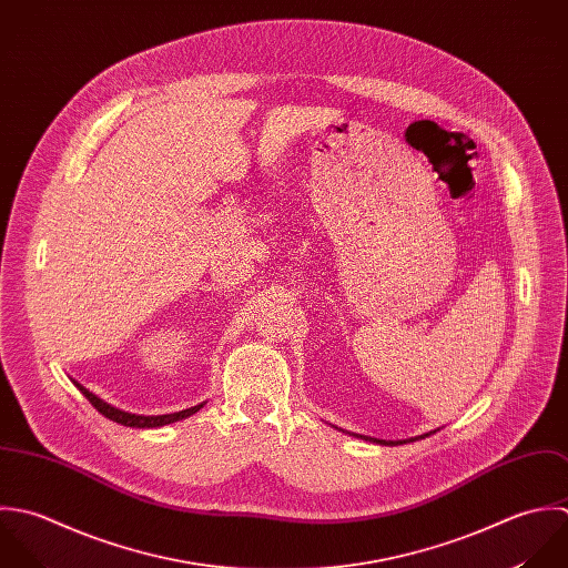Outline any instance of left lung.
Here are the masks:
<instances>
[{
	"label": "left lung",
	"instance_id": "8db88e82",
	"mask_svg": "<svg viewBox=\"0 0 568 568\" xmlns=\"http://www.w3.org/2000/svg\"><path fill=\"white\" fill-rule=\"evenodd\" d=\"M438 429H432V432H425V434H420V436H414V438H405V440H383V438H373V436H364V434H353L355 438H362V440H371V443H377V445H403V443H414V440H418V438H427V436H432V434H436ZM346 434H351V432H346Z\"/></svg>",
	"mask_w": 568,
	"mask_h": 568
}]
</instances>
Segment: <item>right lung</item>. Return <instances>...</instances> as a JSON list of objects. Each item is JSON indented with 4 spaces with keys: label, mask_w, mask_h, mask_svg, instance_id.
<instances>
[{
    "label": "right lung",
    "mask_w": 568,
    "mask_h": 568,
    "mask_svg": "<svg viewBox=\"0 0 568 568\" xmlns=\"http://www.w3.org/2000/svg\"><path fill=\"white\" fill-rule=\"evenodd\" d=\"M74 385L83 392V396L105 416V418H110V420H114V423H121V425H125V427H139V429H154V427H165V425H170V423H176V420H183V418H187L191 414H195L204 403H197V405H193V407H187V409H181V412H174V414H159V416H145V414H132V412H125V409H119V407H114V405H110V403H105L103 398H99L94 392H90L88 387H83L79 381H74Z\"/></svg>",
    "instance_id": "right-lung-1"
}]
</instances>
